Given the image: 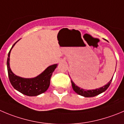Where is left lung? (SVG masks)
Listing matches in <instances>:
<instances>
[{
    "mask_svg": "<svg viewBox=\"0 0 124 124\" xmlns=\"http://www.w3.org/2000/svg\"><path fill=\"white\" fill-rule=\"evenodd\" d=\"M113 77H112L111 80L108 82V84L105 85L104 86L99 88V89H93V90H85V89H82V88H80L79 87H78L77 86L75 85V83H74L72 80H71V83H72V86L73 89H74V91H75V93H77V94H79V95L85 97H91L96 96V95L102 93L103 92L105 91L108 89L109 86L110 85L111 82L112 80H113Z\"/></svg>",
    "mask_w": 124,
    "mask_h": 124,
    "instance_id": "1",
    "label": "left lung"
}]
</instances>
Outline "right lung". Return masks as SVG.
I'll list each match as a JSON object with an SVG mask.
<instances>
[{"label": "right lung", "mask_w": 124, "mask_h": 124, "mask_svg": "<svg viewBox=\"0 0 124 124\" xmlns=\"http://www.w3.org/2000/svg\"><path fill=\"white\" fill-rule=\"evenodd\" d=\"M16 42L14 44L10 49L7 58V69L10 83L15 89L25 95L28 96L39 95L46 91L49 87L50 78L57 64L50 66L40 75L33 78H24L17 76L13 73L10 68V52Z\"/></svg>", "instance_id": "right-lung-1"}]
</instances>
